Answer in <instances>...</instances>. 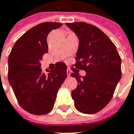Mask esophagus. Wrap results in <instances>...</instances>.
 <instances>
[{
    "instance_id": "1",
    "label": "esophagus",
    "mask_w": 134,
    "mask_h": 134,
    "mask_svg": "<svg viewBox=\"0 0 134 134\" xmlns=\"http://www.w3.org/2000/svg\"><path fill=\"white\" fill-rule=\"evenodd\" d=\"M70 74H71V71L69 69H67V75H68V76H70Z\"/></svg>"
}]
</instances>
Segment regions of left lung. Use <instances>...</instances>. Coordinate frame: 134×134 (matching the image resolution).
Segmentation results:
<instances>
[{"label":"left lung","instance_id":"obj_1","mask_svg":"<svg viewBox=\"0 0 134 134\" xmlns=\"http://www.w3.org/2000/svg\"><path fill=\"white\" fill-rule=\"evenodd\" d=\"M65 25L79 40L74 66L86 72L85 76L71 73L78 82L72 91L75 107L82 113H96L109 103L120 80V56L115 44L97 27L86 22Z\"/></svg>","mask_w":134,"mask_h":134}]
</instances>
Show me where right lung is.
Instances as JSON below:
<instances>
[{"label": "right lung", "instance_id": "1", "mask_svg": "<svg viewBox=\"0 0 134 134\" xmlns=\"http://www.w3.org/2000/svg\"><path fill=\"white\" fill-rule=\"evenodd\" d=\"M62 25L43 22L33 27L17 40L9 55V82L20 106L34 115L47 114L53 109L58 90L67 77L64 62H57L48 74L42 72L40 63L48 52V35Z\"/></svg>", "mask_w": 134, "mask_h": 134}]
</instances>
